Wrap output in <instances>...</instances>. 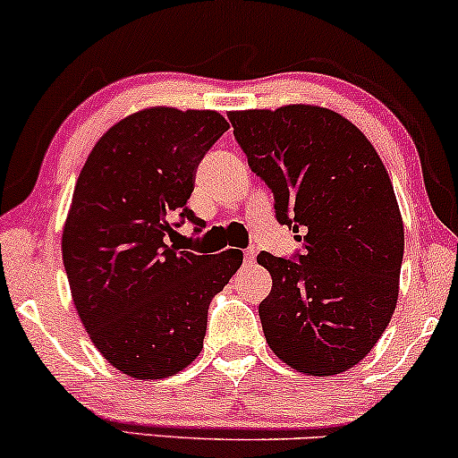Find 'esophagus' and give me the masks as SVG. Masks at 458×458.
<instances>
[{
  "label": "esophagus",
  "instance_id": "1",
  "mask_svg": "<svg viewBox=\"0 0 458 458\" xmlns=\"http://www.w3.org/2000/svg\"><path fill=\"white\" fill-rule=\"evenodd\" d=\"M243 260H245V265H251V262L256 260V251L254 250L243 251Z\"/></svg>",
  "mask_w": 458,
  "mask_h": 458
}]
</instances>
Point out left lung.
<instances>
[{
    "label": "left lung",
    "instance_id": "obj_1",
    "mask_svg": "<svg viewBox=\"0 0 458 458\" xmlns=\"http://www.w3.org/2000/svg\"><path fill=\"white\" fill-rule=\"evenodd\" d=\"M228 118L277 222L301 241L299 262L259 254L273 280L259 306L267 344L303 375H340L370 353L396 310L404 228L390 174L366 135L327 107Z\"/></svg>",
    "mask_w": 458,
    "mask_h": 458
}]
</instances>
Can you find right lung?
Here are the masks:
<instances>
[{
    "instance_id": "right-lung-1",
    "label": "right lung",
    "mask_w": 458,
    "mask_h": 458,
    "mask_svg": "<svg viewBox=\"0 0 458 458\" xmlns=\"http://www.w3.org/2000/svg\"><path fill=\"white\" fill-rule=\"evenodd\" d=\"M230 124L213 109L146 107L94 144L62 233L72 303L105 360L133 379H165L199 355L208 303L243 262L165 245L196 167Z\"/></svg>"
}]
</instances>
